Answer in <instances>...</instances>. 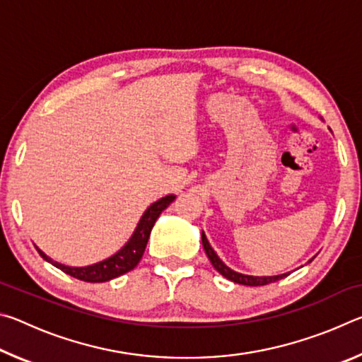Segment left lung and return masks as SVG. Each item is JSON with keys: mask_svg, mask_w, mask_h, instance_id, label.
Instances as JSON below:
<instances>
[{"mask_svg": "<svg viewBox=\"0 0 362 362\" xmlns=\"http://www.w3.org/2000/svg\"><path fill=\"white\" fill-rule=\"evenodd\" d=\"M203 246L206 250V255L209 257V260L212 263V267L217 269V272L225 276L226 279L233 281V283L236 284H243V286H267V284H272V283H276V281L286 278L289 273H284V274H278V276H247V274H241V273H236L230 269L228 267L225 265V263L218 259L217 254L214 252V249L211 247L209 241H207L206 235L203 233Z\"/></svg>", "mask_w": 362, "mask_h": 362, "instance_id": "1", "label": "left lung"}]
</instances>
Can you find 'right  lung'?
Segmentation results:
<instances>
[{
	"label": "right lung",
	"instance_id": "obj_1",
	"mask_svg": "<svg viewBox=\"0 0 362 362\" xmlns=\"http://www.w3.org/2000/svg\"><path fill=\"white\" fill-rule=\"evenodd\" d=\"M174 198H175L174 194H169V196H164V198L156 201V203H153L148 209L145 211L142 218H140L136 231H134L132 238L127 241L126 246L122 247L119 252H116L113 257H110V259L103 260V262L95 263V265L83 267V268L65 267V265H62V263L52 262L45 252H41L38 247H36V250H38L40 255L46 262L52 263L54 267L62 269L64 273L70 274V276H73V278L84 281V283H105V281L118 278V276H121V274L131 272V269H134L139 265V262H140V259H142V255L145 252L146 243H148L153 225H155L156 218L159 217V214H161L170 203H173Z\"/></svg>",
	"mask_w": 362,
	"mask_h": 362
}]
</instances>
